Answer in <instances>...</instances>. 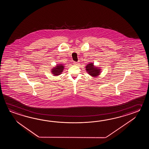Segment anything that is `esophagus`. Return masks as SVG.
Returning <instances> with one entry per match:
<instances>
[{
    "instance_id": "1",
    "label": "esophagus",
    "mask_w": 149,
    "mask_h": 149,
    "mask_svg": "<svg viewBox=\"0 0 149 149\" xmlns=\"http://www.w3.org/2000/svg\"><path fill=\"white\" fill-rule=\"evenodd\" d=\"M73 64H74V65H78V63H77V62H73Z\"/></svg>"
}]
</instances>
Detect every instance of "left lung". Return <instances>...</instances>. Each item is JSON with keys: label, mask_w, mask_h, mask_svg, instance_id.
I'll use <instances>...</instances> for the list:
<instances>
[{"label": "left lung", "mask_w": 149, "mask_h": 149, "mask_svg": "<svg viewBox=\"0 0 149 149\" xmlns=\"http://www.w3.org/2000/svg\"><path fill=\"white\" fill-rule=\"evenodd\" d=\"M86 70L89 75L96 77L100 74L101 69L98 68L94 67V63H89L86 65Z\"/></svg>", "instance_id": "8db88e82"}]
</instances>
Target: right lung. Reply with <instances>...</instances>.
<instances>
[{"instance_id":"add662e5","label":"right lung","mask_w":149,"mask_h":149,"mask_svg":"<svg viewBox=\"0 0 149 149\" xmlns=\"http://www.w3.org/2000/svg\"><path fill=\"white\" fill-rule=\"evenodd\" d=\"M63 65L62 64H58L57 65L56 67L53 68V70H52V73L53 74V75L57 76L60 75L64 69Z\"/></svg>"}]
</instances>
